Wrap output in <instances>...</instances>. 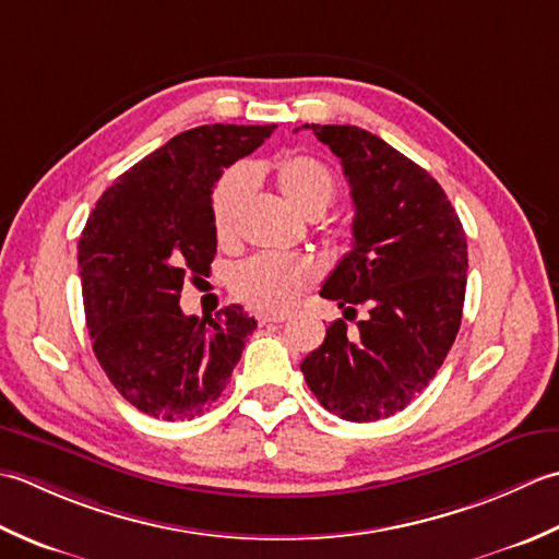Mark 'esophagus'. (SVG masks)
<instances>
[{
    "mask_svg": "<svg viewBox=\"0 0 559 559\" xmlns=\"http://www.w3.org/2000/svg\"><path fill=\"white\" fill-rule=\"evenodd\" d=\"M258 325H272V323H284L287 321V313H258Z\"/></svg>",
    "mask_w": 559,
    "mask_h": 559,
    "instance_id": "1",
    "label": "esophagus"
}]
</instances>
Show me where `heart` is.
<instances>
[{"mask_svg":"<svg viewBox=\"0 0 559 559\" xmlns=\"http://www.w3.org/2000/svg\"><path fill=\"white\" fill-rule=\"evenodd\" d=\"M275 180L292 207L304 216H321L337 198V180L323 162L313 156L294 154L275 166ZM253 188V174L234 166L212 190V226L216 241L229 246L238 236V214ZM318 272L309 258L260 253L243 260L231 275V292L250 309L287 311L316 282Z\"/></svg>","mask_w":559,"mask_h":559,"instance_id":"heart-1","label":"heart"}]
</instances>
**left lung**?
I'll return each instance as SVG.
<instances>
[{
  "instance_id": "8db88e82",
  "label": "left lung",
  "mask_w": 559,
  "mask_h": 559,
  "mask_svg": "<svg viewBox=\"0 0 559 559\" xmlns=\"http://www.w3.org/2000/svg\"><path fill=\"white\" fill-rule=\"evenodd\" d=\"M330 146L355 202L352 250L321 287L337 318L301 361L321 405L347 423L401 413L427 389L461 328L468 243L447 192L423 166L355 124H304Z\"/></svg>"
}]
</instances>
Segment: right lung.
<instances>
[{
  "label": "right lung",
  "instance_id": "obj_1",
  "mask_svg": "<svg viewBox=\"0 0 559 559\" xmlns=\"http://www.w3.org/2000/svg\"><path fill=\"white\" fill-rule=\"evenodd\" d=\"M275 124H200L116 178L79 238L86 328L116 391L140 413L180 423L210 409L241 359L255 318L241 306L180 311L183 282L216 255L212 190L222 170Z\"/></svg>",
  "mask_w": 559,
  "mask_h": 559
}]
</instances>
